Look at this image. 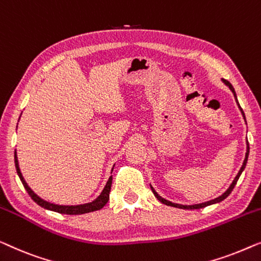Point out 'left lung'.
<instances>
[{"label": "left lung", "instance_id": "obj_1", "mask_svg": "<svg viewBox=\"0 0 261 261\" xmlns=\"http://www.w3.org/2000/svg\"><path fill=\"white\" fill-rule=\"evenodd\" d=\"M222 82L225 83L226 85L229 87V90L232 91V92H233V94H234V98H236V101H237V104H238V106H239L240 111H241V113H242V117H244V119H245V122H246V118H245V113H244V111H242V109H241V106H240V104H239V101H238L237 93H236V91H234V87L232 86V84H230L229 82H227V80H225V79H222ZM248 153H249V145H248V142H247V150H246V155H245L244 163H242V166H241V168H240L239 172H238V175L236 176V178L233 179L232 185L229 186V188L227 189L226 192L223 193L221 196L216 197V199H214V200L207 201V202H202V203H199V204H192V205H185V204H179V203H174V202H170V201H168V200H166V199H163L162 196H160L159 194L156 193V190L152 188L151 185H150V188H151L152 193H153V195L156 196V199H157V200L161 201V202L164 203V204H167V205H171V207H175V208H181V209H200V208H204V207H207V205H211V204H214V203H219V202H221V201L225 200L226 197L228 196L230 193H232V190L234 189V187H236V185H237L238 179H239L240 175L242 174V171H244V169H245V167H246V163H247V160H248Z\"/></svg>", "mask_w": 261, "mask_h": 261}]
</instances>
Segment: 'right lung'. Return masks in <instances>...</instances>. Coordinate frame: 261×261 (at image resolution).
<instances>
[{
	"mask_svg": "<svg viewBox=\"0 0 261 261\" xmlns=\"http://www.w3.org/2000/svg\"><path fill=\"white\" fill-rule=\"evenodd\" d=\"M14 159H15V167H16L17 175H19V177L21 179L22 185H23V187H24V189L27 190V193L29 194V196L32 197L33 201L38 203L39 205H41L42 208L48 209V211L57 212V213H61V214L79 215V214H85V213H91V212L99 211V209H101L106 203H108V201L110 199V190H111V185H112V176H110L109 181L106 182V185L104 187V189H102V192L100 193V195H99L95 200H93L92 202L84 203V204H78V205L54 204V203L48 202V201L42 200L41 197L36 195V194L31 189V187L27 185V182L24 181L23 176H22V174H21L20 167H19V161H17L16 150H15V153H14ZM112 170H113V168H112Z\"/></svg>",
	"mask_w": 261,
	"mask_h": 261,
	"instance_id": "obj_1",
	"label": "right lung"
}]
</instances>
